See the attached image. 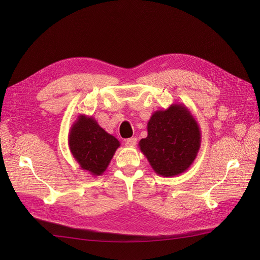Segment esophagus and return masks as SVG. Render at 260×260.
I'll use <instances>...</instances> for the list:
<instances>
[{"label": "esophagus", "mask_w": 260, "mask_h": 260, "mask_svg": "<svg viewBox=\"0 0 260 260\" xmlns=\"http://www.w3.org/2000/svg\"><path fill=\"white\" fill-rule=\"evenodd\" d=\"M125 145L130 146V147L136 146L137 145V138H130L128 140H125Z\"/></svg>", "instance_id": "1"}]
</instances>
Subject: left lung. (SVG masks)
Here are the masks:
<instances>
[{
	"instance_id": "left-lung-1",
	"label": "left lung",
	"mask_w": 260,
	"mask_h": 260,
	"mask_svg": "<svg viewBox=\"0 0 260 260\" xmlns=\"http://www.w3.org/2000/svg\"><path fill=\"white\" fill-rule=\"evenodd\" d=\"M201 141L200 125L190 109L175 103L153 113L147 122V137L139 146L157 175L176 177L190 168Z\"/></svg>"
}]
</instances>
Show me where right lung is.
Returning <instances> with one entry per match:
<instances>
[{
  "instance_id": "1",
  "label": "right lung",
  "mask_w": 260,
  "mask_h": 260,
  "mask_svg": "<svg viewBox=\"0 0 260 260\" xmlns=\"http://www.w3.org/2000/svg\"><path fill=\"white\" fill-rule=\"evenodd\" d=\"M68 145L80 168L96 177L104 174L120 143L92 116L80 114L70 128Z\"/></svg>"
}]
</instances>
